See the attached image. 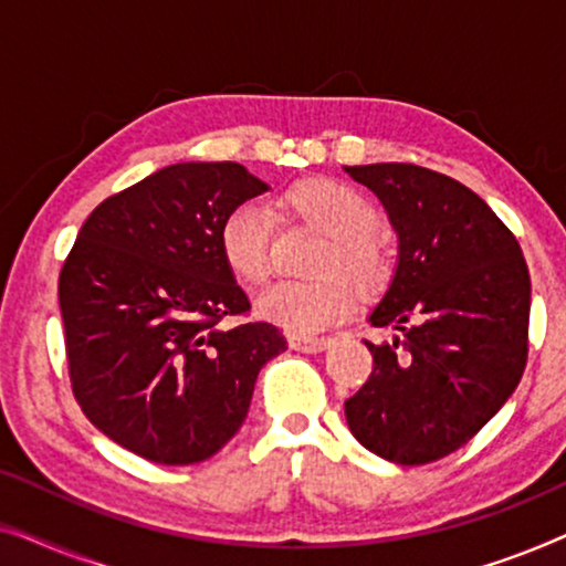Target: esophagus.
Segmentation results:
<instances>
[{"instance_id": "esophagus-1", "label": "esophagus", "mask_w": 566, "mask_h": 566, "mask_svg": "<svg viewBox=\"0 0 566 566\" xmlns=\"http://www.w3.org/2000/svg\"><path fill=\"white\" fill-rule=\"evenodd\" d=\"M289 345L293 350L298 353H322L329 347V339L327 337H301V335H291L289 337Z\"/></svg>"}]
</instances>
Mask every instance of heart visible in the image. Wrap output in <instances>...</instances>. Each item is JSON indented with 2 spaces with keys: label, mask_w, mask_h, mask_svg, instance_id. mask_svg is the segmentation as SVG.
<instances>
[{
  "label": "heart",
  "mask_w": 566,
  "mask_h": 566,
  "mask_svg": "<svg viewBox=\"0 0 566 566\" xmlns=\"http://www.w3.org/2000/svg\"><path fill=\"white\" fill-rule=\"evenodd\" d=\"M281 208L293 219L312 223L332 237L319 270H345L363 291L376 289L386 275V254L374 229L378 211L353 185L314 177L285 192ZM219 252L229 273L244 285H260L270 275V216L258 203H239L219 223ZM262 319L291 335H316L345 319L353 308V285L343 275L316 281H281L254 301Z\"/></svg>",
  "instance_id": "obj_1"
}]
</instances>
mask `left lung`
Listing matches in <instances>:
<instances>
[{
  "instance_id": "8db88e82",
  "label": "left lung",
  "mask_w": 566,
  "mask_h": 566,
  "mask_svg": "<svg viewBox=\"0 0 566 566\" xmlns=\"http://www.w3.org/2000/svg\"><path fill=\"white\" fill-rule=\"evenodd\" d=\"M381 200L399 254L368 322L374 374L345 401L370 453L422 467L467 446L521 384L528 358L531 275L521 244L453 177L401 161L343 167Z\"/></svg>"
}]
</instances>
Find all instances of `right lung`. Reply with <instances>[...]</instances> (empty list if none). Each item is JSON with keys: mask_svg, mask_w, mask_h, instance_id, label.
I'll list each match as a JSON object with an SVG mask.
<instances>
[{"mask_svg": "<svg viewBox=\"0 0 566 566\" xmlns=\"http://www.w3.org/2000/svg\"><path fill=\"white\" fill-rule=\"evenodd\" d=\"M268 190L237 161H180L99 203L59 277L69 376L99 432L165 467L219 453L242 428L268 322L221 329L250 301L219 252L231 208Z\"/></svg>", "mask_w": 566, "mask_h": 566, "instance_id": "right-lung-1", "label": "right lung"}]
</instances>
